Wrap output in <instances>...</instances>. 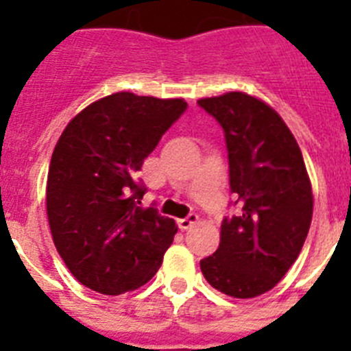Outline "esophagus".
<instances>
[{"instance_id": "esophagus-1", "label": "esophagus", "mask_w": 351, "mask_h": 351, "mask_svg": "<svg viewBox=\"0 0 351 351\" xmlns=\"http://www.w3.org/2000/svg\"><path fill=\"white\" fill-rule=\"evenodd\" d=\"M197 221H198V216H197V214L191 213V214H188L186 218L178 219V225H179V228H181V230H188V228H191V226H193Z\"/></svg>"}]
</instances>
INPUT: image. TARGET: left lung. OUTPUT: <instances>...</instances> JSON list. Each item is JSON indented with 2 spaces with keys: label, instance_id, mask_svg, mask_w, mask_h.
<instances>
[{
  "label": "left lung",
  "instance_id": "1",
  "mask_svg": "<svg viewBox=\"0 0 351 351\" xmlns=\"http://www.w3.org/2000/svg\"><path fill=\"white\" fill-rule=\"evenodd\" d=\"M225 133L237 214L221 221L216 253L200 260L210 287L235 299L281 281L308 237L313 193L302 153L280 114L246 93L197 101Z\"/></svg>",
  "mask_w": 351,
  "mask_h": 351
}]
</instances>
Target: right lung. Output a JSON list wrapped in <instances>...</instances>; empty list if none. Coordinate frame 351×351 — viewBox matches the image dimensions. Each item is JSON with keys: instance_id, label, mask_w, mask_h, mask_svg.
<instances>
[{"instance_id": "add662e5", "label": "right lung", "mask_w": 351, "mask_h": 351, "mask_svg": "<svg viewBox=\"0 0 351 351\" xmlns=\"http://www.w3.org/2000/svg\"><path fill=\"white\" fill-rule=\"evenodd\" d=\"M181 98L114 93L86 107L56 144L47 176L54 246L84 287L121 295L158 272L178 226L144 209L145 158L184 114Z\"/></svg>"}]
</instances>
